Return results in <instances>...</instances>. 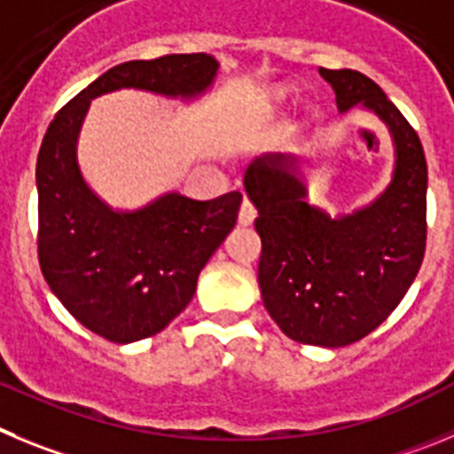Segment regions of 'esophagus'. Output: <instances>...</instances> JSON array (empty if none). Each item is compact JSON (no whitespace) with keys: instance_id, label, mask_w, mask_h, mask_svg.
Segmentation results:
<instances>
[{"instance_id":"esophagus-1","label":"esophagus","mask_w":454,"mask_h":454,"mask_svg":"<svg viewBox=\"0 0 454 454\" xmlns=\"http://www.w3.org/2000/svg\"><path fill=\"white\" fill-rule=\"evenodd\" d=\"M255 215H257L255 206H253V203L248 201V199H244L242 207H239V223H242V226H248V223H253Z\"/></svg>"}]
</instances>
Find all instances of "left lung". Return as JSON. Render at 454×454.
Here are the masks:
<instances>
[{
	"instance_id": "left-lung-1",
	"label": "left lung",
	"mask_w": 454,
	"mask_h": 454,
	"mask_svg": "<svg viewBox=\"0 0 454 454\" xmlns=\"http://www.w3.org/2000/svg\"><path fill=\"white\" fill-rule=\"evenodd\" d=\"M318 72L341 113L364 104L387 121L395 142L391 185L339 219L305 203L292 156L257 158L244 187L257 207L264 308L298 344L339 348L373 333L414 283L427 239V162L419 133L375 81L355 69Z\"/></svg>"
}]
</instances>
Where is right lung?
<instances>
[{"instance_id":"add662e5","label":"right lung","mask_w":454,"mask_h":454,"mask_svg":"<svg viewBox=\"0 0 454 454\" xmlns=\"http://www.w3.org/2000/svg\"><path fill=\"white\" fill-rule=\"evenodd\" d=\"M215 74L217 60L206 54L115 65L67 101L43 137L35 165L40 269L65 309L108 341L151 337L187 308L199 273L235 226L242 192L210 201L171 192L137 212L110 210L76 165L90 99L120 88L194 97Z\"/></svg>"}]
</instances>
